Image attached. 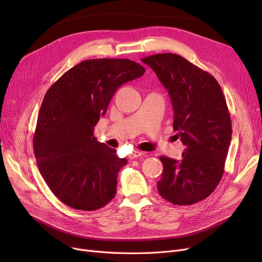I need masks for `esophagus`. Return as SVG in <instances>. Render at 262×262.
Segmentation results:
<instances>
[{
    "label": "esophagus",
    "mask_w": 262,
    "mask_h": 262,
    "mask_svg": "<svg viewBox=\"0 0 262 262\" xmlns=\"http://www.w3.org/2000/svg\"><path fill=\"white\" fill-rule=\"evenodd\" d=\"M142 155H143L142 152H139V150H134V152L129 155V158L130 159H136V158H138V157H140Z\"/></svg>",
    "instance_id": "1"
}]
</instances>
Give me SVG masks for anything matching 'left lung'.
Instances as JSON below:
<instances>
[{"mask_svg":"<svg viewBox=\"0 0 262 262\" xmlns=\"http://www.w3.org/2000/svg\"><path fill=\"white\" fill-rule=\"evenodd\" d=\"M156 73L171 98L173 128L185 150L181 160L166 156L159 194L174 205H192L209 196L224 173L231 121L216 79L177 54L141 59Z\"/></svg>","mask_w":262,"mask_h":262,"instance_id":"1","label":"left lung"}]
</instances>
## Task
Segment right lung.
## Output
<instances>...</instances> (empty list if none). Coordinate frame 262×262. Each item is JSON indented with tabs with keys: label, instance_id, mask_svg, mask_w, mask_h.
Masks as SVG:
<instances>
[{
	"label": "right lung",
	"instance_id": "1",
	"mask_svg": "<svg viewBox=\"0 0 262 262\" xmlns=\"http://www.w3.org/2000/svg\"><path fill=\"white\" fill-rule=\"evenodd\" d=\"M145 69L129 59H90L67 71L46 93L34 135L43 180L60 202L77 210L100 209L117 192L127 160L96 141L93 129L120 86Z\"/></svg>",
	"mask_w": 262,
	"mask_h": 262
}]
</instances>
